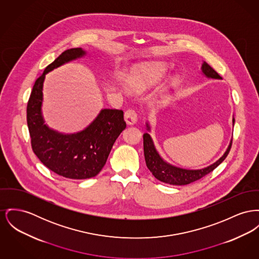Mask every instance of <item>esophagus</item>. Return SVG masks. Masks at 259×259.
Wrapping results in <instances>:
<instances>
[{
  "instance_id": "obj_1",
  "label": "esophagus",
  "mask_w": 259,
  "mask_h": 259,
  "mask_svg": "<svg viewBox=\"0 0 259 259\" xmlns=\"http://www.w3.org/2000/svg\"><path fill=\"white\" fill-rule=\"evenodd\" d=\"M124 118H125V121L127 124L129 125H133L137 122V113L134 109L132 108H129L125 111L124 113Z\"/></svg>"
}]
</instances>
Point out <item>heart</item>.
<instances>
[{
	"mask_svg": "<svg viewBox=\"0 0 259 259\" xmlns=\"http://www.w3.org/2000/svg\"><path fill=\"white\" fill-rule=\"evenodd\" d=\"M166 72V67L160 62H147L137 65L126 77V85L135 94L147 91L157 86Z\"/></svg>",
	"mask_w": 259,
	"mask_h": 259,
	"instance_id": "heart-1",
	"label": "heart"
}]
</instances>
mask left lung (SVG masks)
<instances>
[{
	"label": "left lung",
	"mask_w": 259,
	"mask_h": 259,
	"mask_svg": "<svg viewBox=\"0 0 259 259\" xmlns=\"http://www.w3.org/2000/svg\"><path fill=\"white\" fill-rule=\"evenodd\" d=\"M202 73L208 78L213 79H222L220 75L213 69L212 67L205 61H203L201 66ZM235 124V118L233 117V126ZM147 129L150 131V125L147 123ZM144 154L146 159V164L150 171L152 172V175L161 182L175 185V186H182V185H188L190 183L195 182L199 180L206 174L210 173L215 168L217 167L228 155L229 152L232 147V140L229 145L227 151L225 153L211 165L207 167L198 169V170H189L184 168L176 167L174 165H171L164 161L162 157L159 155V153L156 151L152 138L149 133L144 134Z\"/></svg>",
	"instance_id": "1"
}]
</instances>
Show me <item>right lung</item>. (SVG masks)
Returning <instances> with one entry per match:
<instances>
[{
    "label": "right lung",
    "instance_id": "obj_1",
    "mask_svg": "<svg viewBox=\"0 0 259 259\" xmlns=\"http://www.w3.org/2000/svg\"><path fill=\"white\" fill-rule=\"evenodd\" d=\"M85 54L81 48L69 49L49 64L35 81L26 109L33 152L50 170L69 179H88L98 175L114 142L126 128L123 111L109 108L102 109L86 129L75 134H61L44 123L41 107L45 75Z\"/></svg>",
    "mask_w": 259,
    "mask_h": 259
}]
</instances>
